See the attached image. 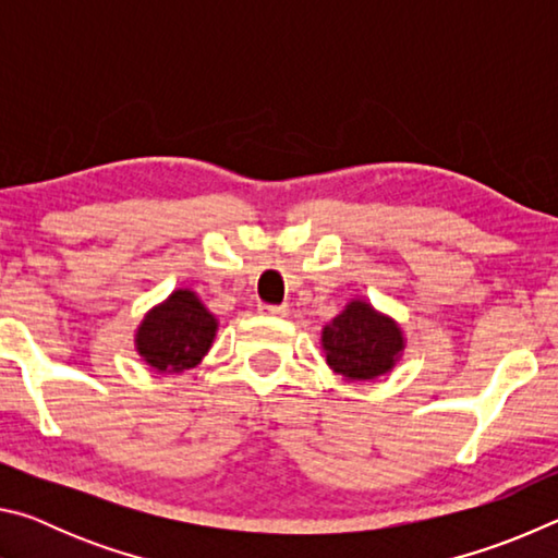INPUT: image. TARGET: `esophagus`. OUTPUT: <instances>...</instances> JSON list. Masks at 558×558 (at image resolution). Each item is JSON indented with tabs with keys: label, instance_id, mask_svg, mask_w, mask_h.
Returning <instances> with one entry per match:
<instances>
[{
	"label": "esophagus",
	"instance_id": "1",
	"mask_svg": "<svg viewBox=\"0 0 558 558\" xmlns=\"http://www.w3.org/2000/svg\"><path fill=\"white\" fill-rule=\"evenodd\" d=\"M258 310L263 315H270V317H286L288 315L286 305H260Z\"/></svg>",
	"mask_w": 558,
	"mask_h": 558
}]
</instances>
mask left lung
<instances>
[{
	"label": "left lung",
	"instance_id": "left-lung-1",
	"mask_svg": "<svg viewBox=\"0 0 558 558\" xmlns=\"http://www.w3.org/2000/svg\"><path fill=\"white\" fill-rule=\"evenodd\" d=\"M327 366L344 381H374L393 372L405 349V335L391 315L364 298H352L332 323L323 327Z\"/></svg>",
	"mask_w": 558,
	"mask_h": 558
}]
</instances>
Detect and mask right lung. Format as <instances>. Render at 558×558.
<instances>
[{
  "label": "right lung",
  "mask_w": 558,
  "mask_h": 558,
  "mask_svg": "<svg viewBox=\"0 0 558 558\" xmlns=\"http://www.w3.org/2000/svg\"><path fill=\"white\" fill-rule=\"evenodd\" d=\"M219 332V319L189 288H177L149 307L135 329V352L159 374L194 369Z\"/></svg>",
  "instance_id": "add662e5"
}]
</instances>
